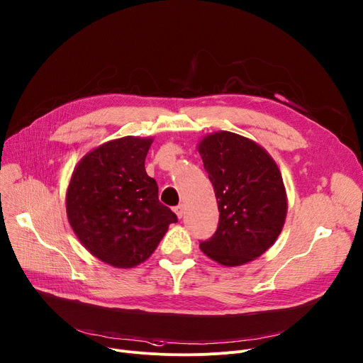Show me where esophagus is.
<instances>
[{
	"instance_id": "34e87169",
	"label": "esophagus",
	"mask_w": 363,
	"mask_h": 363,
	"mask_svg": "<svg viewBox=\"0 0 363 363\" xmlns=\"http://www.w3.org/2000/svg\"><path fill=\"white\" fill-rule=\"evenodd\" d=\"M175 213H177V216H178V219H182V216H184V206H177L175 207Z\"/></svg>"
}]
</instances>
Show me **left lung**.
Returning a JSON list of instances; mask_svg holds the SVG:
<instances>
[{"label": "left lung", "instance_id": "left-lung-1", "mask_svg": "<svg viewBox=\"0 0 363 363\" xmlns=\"http://www.w3.org/2000/svg\"><path fill=\"white\" fill-rule=\"evenodd\" d=\"M199 152L220 211L216 232L200 248L230 267L252 261L274 244L286 219L279 167L258 144L228 131L207 135Z\"/></svg>", "mask_w": 363, "mask_h": 363}]
</instances>
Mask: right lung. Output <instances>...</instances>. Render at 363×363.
Returning <instances> with one entry per match:
<instances>
[{"label":"right lung","instance_id":"1","mask_svg":"<svg viewBox=\"0 0 363 363\" xmlns=\"http://www.w3.org/2000/svg\"><path fill=\"white\" fill-rule=\"evenodd\" d=\"M152 138L124 137L83 157L67 191V216L80 242L113 267L147 259L177 214L159 201L144 160Z\"/></svg>","mask_w":363,"mask_h":363}]
</instances>
